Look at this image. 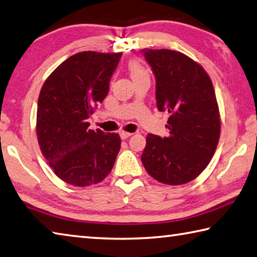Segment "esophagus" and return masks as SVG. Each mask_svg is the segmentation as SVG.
<instances>
[{
	"instance_id": "esophagus-1",
	"label": "esophagus",
	"mask_w": 257,
	"mask_h": 257,
	"mask_svg": "<svg viewBox=\"0 0 257 257\" xmlns=\"http://www.w3.org/2000/svg\"><path fill=\"white\" fill-rule=\"evenodd\" d=\"M119 135H120V137H121V139H127V138H129L130 136H132V133H127V132H123V130H121V132L119 133Z\"/></svg>"
}]
</instances>
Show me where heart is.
I'll use <instances>...</instances> for the list:
<instances>
[{"label": "heart", "mask_w": 257, "mask_h": 257, "mask_svg": "<svg viewBox=\"0 0 257 257\" xmlns=\"http://www.w3.org/2000/svg\"><path fill=\"white\" fill-rule=\"evenodd\" d=\"M128 72L134 82L143 80V78H149L147 69L143 66V64L139 60L136 59L130 60L128 63Z\"/></svg>", "instance_id": "heart-1"}]
</instances>
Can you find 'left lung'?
<instances>
[{
    "label": "left lung",
    "mask_w": 257,
    "mask_h": 257,
    "mask_svg": "<svg viewBox=\"0 0 257 257\" xmlns=\"http://www.w3.org/2000/svg\"><path fill=\"white\" fill-rule=\"evenodd\" d=\"M143 53L156 77L157 108L170 113V136L148 134L142 162L161 183L185 184L208 166L220 137V113L211 78L201 65L180 51Z\"/></svg>",
    "instance_id": "left-lung-1"
}]
</instances>
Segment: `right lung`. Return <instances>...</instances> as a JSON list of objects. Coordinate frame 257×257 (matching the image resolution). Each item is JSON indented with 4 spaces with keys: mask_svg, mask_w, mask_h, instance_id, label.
Instances as JSON below:
<instances>
[{
    "mask_svg": "<svg viewBox=\"0 0 257 257\" xmlns=\"http://www.w3.org/2000/svg\"><path fill=\"white\" fill-rule=\"evenodd\" d=\"M122 53L82 51L45 81L37 109V139L54 173L74 186L100 183L120 151L118 134L88 129L87 118L108 94Z\"/></svg>",
    "mask_w": 257,
    "mask_h": 257,
    "instance_id": "add662e5",
    "label": "right lung"
}]
</instances>
